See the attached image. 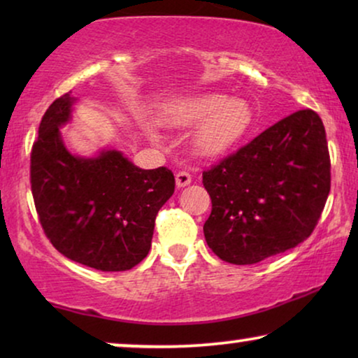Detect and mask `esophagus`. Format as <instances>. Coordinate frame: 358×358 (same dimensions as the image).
<instances>
[{
  "label": "esophagus",
  "instance_id": "obj_1",
  "mask_svg": "<svg viewBox=\"0 0 358 358\" xmlns=\"http://www.w3.org/2000/svg\"><path fill=\"white\" fill-rule=\"evenodd\" d=\"M192 182V178H190L189 173H185V171H179L178 174H176V185L178 187H185V185H189Z\"/></svg>",
  "mask_w": 358,
  "mask_h": 358
}]
</instances>
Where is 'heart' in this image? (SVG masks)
Segmentation results:
<instances>
[{
	"instance_id": "heart-1",
	"label": "heart",
	"mask_w": 358,
	"mask_h": 358,
	"mask_svg": "<svg viewBox=\"0 0 358 358\" xmlns=\"http://www.w3.org/2000/svg\"><path fill=\"white\" fill-rule=\"evenodd\" d=\"M254 110L248 101L220 92H207L166 106L158 115L164 129H194L190 151L202 159H217L233 151L252 129ZM153 138L150 130H145Z\"/></svg>"
}]
</instances>
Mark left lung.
I'll return each mask as SVG.
<instances>
[{
    "mask_svg": "<svg viewBox=\"0 0 358 358\" xmlns=\"http://www.w3.org/2000/svg\"><path fill=\"white\" fill-rule=\"evenodd\" d=\"M212 213L208 248L224 262L248 266L305 241L331 189L324 125L298 110L203 173Z\"/></svg>",
    "mask_w": 358,
    "mask_h": 358,
    "instance_id": "left-lung-1",
    "label": "left lung"
}]
</instances>
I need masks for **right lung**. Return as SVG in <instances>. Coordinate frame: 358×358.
Returning <instances> with one entry per match:
<instances>
[{"label": "right lung", "instance_id": "right-lung-1", "mask_svg": "<svg viewBox=\"0 0 358 358\" xmlns=\"http://www.w3.org/2000/svg\"><path fill=\"white\" fill-rule=\"evenodd\" d=\"M78 97L52 102L31 155L41 224L58 252L102 272L129 271L148 254L159 208L174 194L166 168L140 169L119 150L91 156L68 150L62 129Z\"/></svg>", "mask_w": 358, "mask_h": 358}]
</instances>
